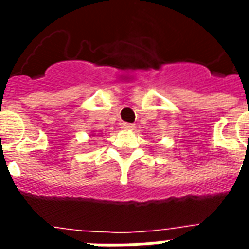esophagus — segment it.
<instances>
[{
  "instance_id": "1",
  "label": "esophagus",
  "mask_w": 249,
  "mask_h": 249,
  "mask_svg": "<svg viewBox=\"0 0 249 249\" xmlns=\"http://www.w3.org/2000/svg\"><path fill=\"white\" fill-rule=\"evenodd\" d=\"M123 128H124V129H133V128H135V124H130V123H123Z\"/></svg>"
}]
</instances>
